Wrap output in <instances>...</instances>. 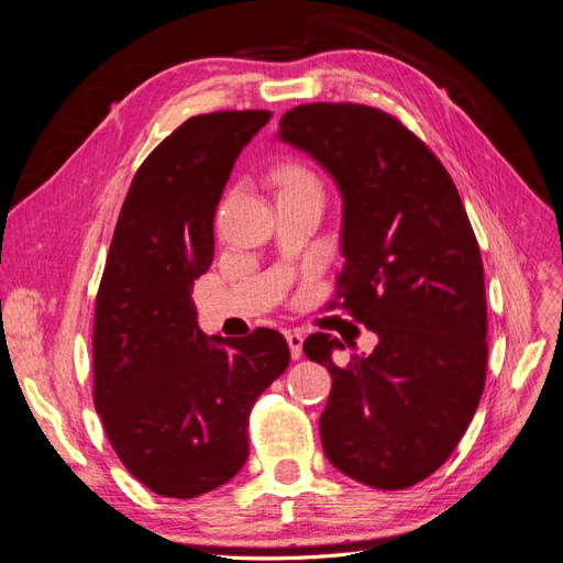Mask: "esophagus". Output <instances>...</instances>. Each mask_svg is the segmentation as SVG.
I'll use <instances>...</instances> for the list:
<instances>
[{
	"label": "esophagus",
	"instance_id": "34e87169",
	"mask_svg": "<svg viewBox=\"0 0 563 563\" xmlns=\"http://www.w3.org/2000/svg\"><path fill=\"white\" fill-rule=\"evenodd\" d=\"M286 343L291 347V360H300L302 356V335L300 333H286Z\"/></svg>",
	"mask_w": 563,
	"mask_h": 563
}]
</instances>
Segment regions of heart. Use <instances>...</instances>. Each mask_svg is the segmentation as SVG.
Listing matches in <instances>:
<instances>
[{"mask_svg":"<svg viewBox=\"0 0 563 563\" xmlns=\"http://www.w3.org/2000/svg\"><path fill=\"white\" fill-rule=\"evenodd\" d=\"M279 178H282V187H291V185H319L317 178H314L310 172H305L302 166H296V164L284 166Z\"/></svg>","mask_w":563,"mask_h":563,"instance_id":"b5f03b06","label":"heart"}]
</instances>
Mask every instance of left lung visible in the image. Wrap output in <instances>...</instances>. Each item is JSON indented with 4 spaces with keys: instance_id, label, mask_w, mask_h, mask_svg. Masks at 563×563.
Returning a JSON list of instances; mask_svg holds the SVG:
<instances>
[{
    "instance_id": "left-lung-1",
    "label": "left lung",
    "mask_w": 563,
    "mask_h": 563,
    "mask_svg": "<svg viewBox=\"0 0 563 563\" xmlns=\"http://www.w3.org/2000/svg\"><path fill=\"white\" fill-rule=\"evenodd\" d=\"M279 139L312 155L343 195L345 267L333 308L378 335L345 366L329 333L302 352L333 387L319 418L331 465L401 490L446 463L479 406L488 319L484 263L449 172L397 117L360 103L288 110Z\"/></svg>"
}]
</instances>
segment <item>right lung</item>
Returning <instances> with one entry per match:
<instances>
[{
	"label": "right lung",
	"instance_id": "obj_1",
	"mask_svg": "<svg viewBox=\"0 0 563 563\" xmlns=\"http://www.w3.org/2000/svg\"><path fill=\"white\" fill-rule=\"evenodd\" d=\"M272 112L197 114L135 172L96 296L93 404L124 467L164 498H197L249 457L253 404L291 362L279 331L207 338L195 279L234 159Z\"/></svg>",
	"mask_w": 563,
	"mask_h": 563
}]
</instances>
